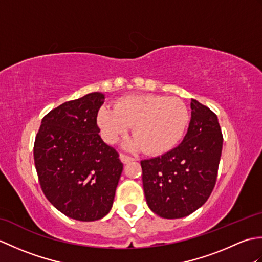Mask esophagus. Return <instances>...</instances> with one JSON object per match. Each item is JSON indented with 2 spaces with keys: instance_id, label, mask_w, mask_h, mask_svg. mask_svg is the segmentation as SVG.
I'll list each match as a JSON object with an SVG mask.
<instances>
[{
  "instance_id": "obj_1",
  "label": "esophagus",
  "mask_w": 262,
  "mask_h": 262,
  "mask_svg": "<svg viewBox=\"0 0 262 262\" xmlns=\"http://www.w3.org/2000/svg\"><path fill=\"white\" fill-rule=\"evenodd\" d=\"M119 158H120V161L122 163H128V162H130V161H134V158H132V157H129V155H126L124 153H120Z\"/></svg>"
}]
</instances>
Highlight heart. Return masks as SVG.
I'll use <instances>...</instances> for the list:
<instances>
[{"label": "heart", "mask_w": 262, "mask_h": 262, "mask_svg": "<svg viewBox=\"0 0 262 262\" xmlns=\"http://www.w3.org/2000/svg\"><path fill=\"white\" fill-rule=\"evenodd\" d=\"M98 124L103 138L115 143L133 126L134 149L163 154L177 146L189 124V110L179 98L160 94L127 96L117 100L115 107L104 105L99 111Z\"/></svg>", "instance_id": "b5f03b06"}]
</instances>
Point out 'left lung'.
<instances>
[{
	"label": "left lung",
	"instance_id": "obj_1",
	"mask_svg": "<svg viewBox=\"0 0 262 262\" xmlns=\"http://www.w3.org/2000/svg\"><path fill=\"white\" fill-rule=\"evenodd\" d=\"M223 147L217 116L191 100V119L179 146L141 161L149 209L163 219H181L203 206L215 187Z\"/></svg>",
	"mask_w": 262,
	"mask_h": 262
}]
</instances>
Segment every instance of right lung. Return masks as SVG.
<instances>
[{"instance_id": "right-lung-1", "label": "right lung", "mask_w": 262, "mask_h": 262, "mask_svg": "<svg viewBox=\"0 0 262 262\" xmlns=\"http://www.w3.org/2000/svg\"><path fill=\"white\" fill-rule=\"evenodd\" d=\"M103 99L92 92L51 110L33 145L42 192L60 213L77 221H97L109 213L122 171L118 152L99 135Z\"/></svg>"}]
</instances>
